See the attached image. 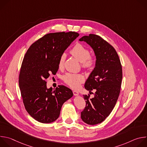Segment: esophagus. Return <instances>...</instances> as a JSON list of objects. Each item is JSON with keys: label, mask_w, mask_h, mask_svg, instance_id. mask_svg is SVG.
Here are the masks:
<instances>
[{"label": "esophagus", "mask_w": 147, "mask_h": 147, "mask_svg": "<svg viewBox=\"0 0 147 147\" xmlns=\"http://www.w3.org/2000/svg\"><path fill=\"white\" fill-rule=\"evenodd\" d=\"M73 94L74 96H78L79 95V92L77 91H73Z\"/></svg>", "instance_id": "34e87169"}]
</instances>
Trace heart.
I'll return each instance as SVG.
<instances>
[{
	"label": "heart",
	"mask_w": 147,
	"mask_h": 147,
	"mask_svg": "<svg viewBox=\"0 0 147 147\" xmlns=\"http://www.w3.org/2000/svg\"><path fill=\"white\" fill-rule=\"evenodd\" d=\"M71 55L82 63V67L90 68L94 64V60L90 57L89 50L84 46L80 44H77L70 51ZM66 58V54L62 53L58 61L59 69H62L64 66ZM64 81L73 88H78L81 84L84 81V77L81 74L67 73L63 76Z\"/></svg>",
	"instance_id": "b5f03b06"
}]
</instances>
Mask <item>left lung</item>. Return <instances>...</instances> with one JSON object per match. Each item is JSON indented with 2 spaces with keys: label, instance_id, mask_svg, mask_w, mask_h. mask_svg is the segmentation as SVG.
<instances>
[{
  "label": "left lung",
  "instance_id": "1",
  "mask_svg": "<svg viewBox=\"0 0 147 147\" xmlns=\"http://www.w3.org/2000/svg\"><path fill=\"white\" fill-rule=\"evenodd\" d=\"M79 40L91 47L96 58L95 67L84 85L90 93L95 90L94 97L83 95L86 107L81 113L84 122L95 125L104 121L115 106L120 91L122 68L115 49L99 36L90 34Z\"/></svg>",
  "mask_w": 147,
  "mask_h": 147
}]
</instances>
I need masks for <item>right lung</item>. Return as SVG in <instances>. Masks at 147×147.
<instances>
[{"mask_svg": "<svg viewBox=\"0 0 147 147\" xmlns=\"http://www.w3.org/2000/svg\"><path fill=\"white\" fill-rule=\"evenodd\" d=\"M78 36L72 31L48 34L32 44L25 55L19 87L26 111L39 122L49 123L57 119L63 104L73 96L64 86L48 88L45 80L56 73L60 55Z\"/></svg>", "mask_w": 147, "mask_h": 147, "instance_id": "right-lung-1", "label": "right lung"}]
</instances>
